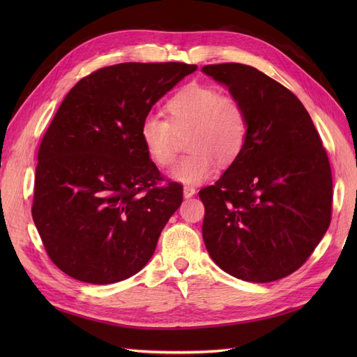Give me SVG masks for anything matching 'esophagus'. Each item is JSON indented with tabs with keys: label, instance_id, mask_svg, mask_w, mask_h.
<instances>
[{
	"label": "esophagus",
	"instance_id": "obj_1",
	"mask_svg": "<svg viewBox=\"0 0 357 357\" xmlns=\"http://www.w3.org/2000/svg\"><path fill=\"white\" fill-rule=\"evenodd\" d=\"M195 193H197L195 188H192V186H185V188H183V197L188 198V199L195 195Z\"/></svg>",
	"mask_w": 357,
	"mask_h": 357
}]
</instances>
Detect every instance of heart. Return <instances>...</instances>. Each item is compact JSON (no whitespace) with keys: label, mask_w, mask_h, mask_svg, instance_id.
Wrapping results in <instances>:
<instances>
[{"label":"heart","mask_w":357,"mask_h":357,"mask_svg":"<svg viewBox=\"0 0 357 357\" xmlns=\"http://www.w3.org/2000/svg\"><path fill=\"white\" fill-rule=\"evenodd\" d=\"M168 121L147 114L139 125V139L150 160L168 167L176 158L174 132L188 131L189 153L171 168L169 177L183 185L208 180L218 160L223 165L241 155L247 142L248 122L243 105L208 84L192 83L181 88L165 104Z\"/></svg>","instance_id":"b5f03b06"}]
</instances>
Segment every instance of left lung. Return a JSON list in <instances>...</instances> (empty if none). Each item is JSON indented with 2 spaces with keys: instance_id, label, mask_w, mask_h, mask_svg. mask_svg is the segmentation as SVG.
Listing matches in <instances>:
<instances>
[{
  "instance_id": "left-lung-1",
  "label": "left lung",
  "mask_w": 357,
  "mask_h": 357,
  "mask_svg": "<svg viewBox=\"0 0 357 357\" xmlns=\"http://www.w3.org/2000/svg\"><path fill=\"white\" fill-rule=\"evenodd\" d=\"M201 71L228 88L248 122L241 155L199 192L205 247L232 277L275 282L302 266L329 228L328 155L305 107L283 84L243 63Z\"/></svg>"
}]
</instances>
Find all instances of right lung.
I'll list each match as a JSON object with an SVG mask.
<instances>
[{
  "label": "right lung",
  "instance_id": "1",
  "mask_svg": "<svg viewBox=\"0 0 357 357\" xmlns=\"http://www.w3.org/2000/svg\"><path fill=\"white\" fill-rule=\"evenodd\" d=\"M197 66L125 62L82 79L43 137L32 219L61 271L92 284L132 277L183 201L139 139L152 107Z\"/></svg>",
  "mask_w": 357,
  "mask_h": 357
}]
</instances>
